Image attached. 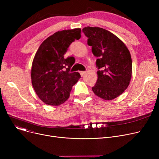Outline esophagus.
<instances>
[{
    "label": "esophagus",
    "mask_w": 159,
    "mask_h": 159,
    "mask_svg": "<svg viewBox=\"0 0 159 159\" xmlns=\"http://www.w3.org/2000/svg\"><path fill=\"white\" fill-rule=\"evenodd\" d=\"M80 75H81V76L82 77V76H84V75L86 73V71H80Z\"/></svg>",
    "instance_id": "esophagus-1"
}]
</instances>
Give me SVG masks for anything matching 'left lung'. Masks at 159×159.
<instances>
[{"instance_id":"1","label":"left lung","mask_w":159,"mask_h":159,"mask_svg":"<svg viewBox=\"0 0 159 159\" xmlns=\"http://www.w3.org/2000/svg\"><path fill=\"white\" fill-rule=\"evenodd\" d=\"M82 31L98 58V79L92 87L93 93L106 101L114 99L126 89L131 80L132 61L129 50L120 39L105 29L88 26Z\"/></svg>"}]
</instances>
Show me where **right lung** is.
I'll return each instance as SVG.
<instances>
[{
	"instance_id": "right-lung-1",
	"label": "right lung",
	"mask_w": 159,
	"mask_h": 159,
	"mask_svg": "<svg viewBox=\"0 0 159 159\" xmlns=\"http://www.w3.org/2000/svg\"><path fill=\"white\" fill-rule=\"evenodd\" d=\"M80 33V28L55 33L40 44L33 58L32 85L38 97L46 104H63L80 78L79 73L70 72L75 58L64 57L70 45L81 37Z\"/></svg>"
}]
</instances>
